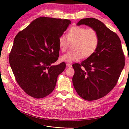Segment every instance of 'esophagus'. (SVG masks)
<instances>
[{
  "label": "esophagus",
  "mask_w": 129,
  "mask_h": 129,
  "mask_svg": "<svg viewBox=\"0 0 129 129\" xmlns=\"http://www.w3.org/2000/svg\"><path fill=\"white\" fill-rule=\"evenodd\" d=\"M66 66H67V67H72V64H70V63H68L66 64Z\"/></svg>",
  "instance_id": "esophagus-1"
}]
</instances>
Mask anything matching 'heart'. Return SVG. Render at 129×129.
<instances>
[{
  "instance_id": "heart-1",
  "label": "heart",
  "mask_w": 129,
  "mask_h": 129,
  "mask_svg": "<svg viewBox=\"0 0 129 129\" xmlns=\"http://www.w3.org/2000/svg\"><path fill=\"white\" fill-rule=\"evenodd\" d=\"M74 50L69 51L61 56V60L67 62L80 60L95 52L100 42L99 35L93 28L74 26L68 31L67 36L62 34L58 39V46L62 52H65L71 42H74Z\"/></svg>"
}]
</instances>
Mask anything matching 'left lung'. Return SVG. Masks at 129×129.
<instances>
[{"label":"left lung","instance_id":"left-lung-1","mask_svg":"<svg viewBox=\"0 0 129 129\" xmlns=\"http://www.w3.org/2000/svg\"><path fill=\"white\" fill-rule=\"evenodd\" d=\"M76 25H85L95 29L100 42L95 52L86 60L81 64H73V85L82 99L98 100L115 87L124 67L121 41L116 33L97 19H82Z\"/></svg>","mask_w":129,"mask_h":129}]
</instances>
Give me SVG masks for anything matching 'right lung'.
<instances>
[{
	"label": "right lung",
	"instance_id": "right-lung-1",
	"mask_svg": "<svg viewBox=\"0 0 129 129\" xmlns=\"http://www.w3.org/2000/svg\"><path fill=\"white\" fill-rule=\"evenodd\" d=\"M71 24L68 19L38 18L15 36L9 62L15 80L34 98L49 95L66 63L52 65L59 56L58 39Z\"/></svg>",
	"mask_w": 129,
	"mask_h": 129
}]
</instances>
